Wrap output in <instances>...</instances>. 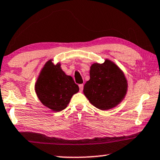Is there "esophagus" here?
I'll return each instance as SVG.
<instances>
[{"instance_id": "1", "label": "esophagus", "mask_w": 160, "mask_h": 160, "mask_svg": "<svg viewBox=\"0 0 160 160\" xmlns=\"http://www.w3.org/2000/svg\"><path fill=\"white\" fill-rule=\"evenodd\" d=\"M79 88H80V92H82V90H83V84H80L79 85Z\"/></svg>"}]
</instances>
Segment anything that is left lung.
Masks as SVG:
<instances>
[{"label":"left lung","instance_id":"left-lung-1","mask_svg":"<svg viewBox=\"0 0 160 160\" xmlns=\"http://www.w3.org/2000/svg\"><path fill=\"white\" fill-rule=\"evenodd\" d=\"M90 80L83 92L90 102L100 110H107L119 105L126 95L128 81L122 71L110 60L90 67Z\"/></svg>","mask_w":160,"mask_h":160}]
</instances>
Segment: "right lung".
Instances as JSON below:
<instances>
[{"label":"right lung","instance_id":"right-lung-1","mask_svg":"<svg viewBox=\"0 0 160 160\" xmlns=\"http://www.w3.org/2000/svg\"><path fill=\"white\" fill-rule=\"evenodd\" d=\"M35 90L42 105L59 112L67 108L72 95L79 91V87L71 76L63 72L60 63L54 65L49 60L40 71Z\"/></svg>","mask_w":160,"mask_h":160}]
</instances>
